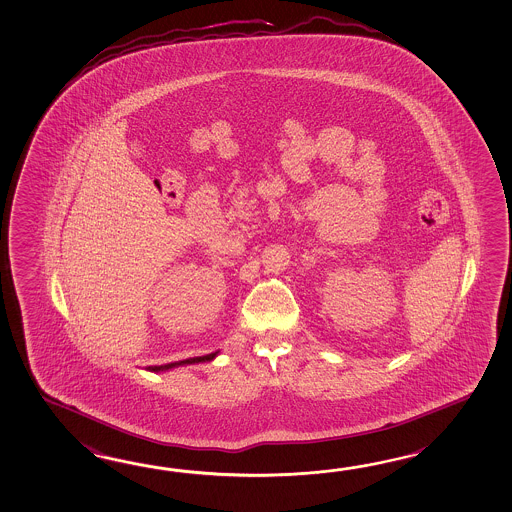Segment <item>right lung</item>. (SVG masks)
Returning a JSON list of instances; mask_svg holds the SVG:
<instances>
[{"instance_id": "add662e5", "label": "right lung", "mask_w": 512, "mask_h": 512, "mask_svg": "<svg viewBox=\"0 0 512 512\" xmlns=\"http://www.w3.org/2000/svg\"><path fill=\"white\" fill-rule=\"evenodd\" d=\"M216 353L205 354V356H196V358H187V360H182V362H174V364L167 365H154V367H148V371H167V369H171V367H176V365H185V364H198V362H209V360H213L215 358Z\"/></svg>"}]
</instances>
